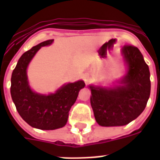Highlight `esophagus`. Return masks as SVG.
<instances>
[{
    "label": "esophagus",
    "instance_id": "obj_1",
    "mask_svg": "<svg viewBox=\"0 0 160 160\" xmlns=\"http://www.w3.org/2000/svg\"><path fill=\"white\" fill-rule=\"evenodd\" d=\"M84 80H85V82L87 84V83L90 81V76H89L88 75H84Z\"/></svg>",
    "mask_w": 160,
    "mask_h": 160
}]
</instances>
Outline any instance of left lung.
<instances>
[{"mask_svg": "<svg viewBox=\"0 0 160 160\" xmlns=\"http://www.w3.org/2000/svg\"><path fill=\"white\" fill-rule=\"evenodd\" d=\"M121 55L126 74L113 87L89 85L90 104L100 126H123L135 119L146 107L150 95V73L141 52L124 46Z\"/></svg>", "mask_w": 160, "mask_h": 160, "instance_id": "8db88e82", "label": "left lung"}]
</instances>
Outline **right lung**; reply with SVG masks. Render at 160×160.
I'll return each mask as SVG.
<instances>
[{"instance_id":"right-lung-1","label":"right lung","mask_w":160,"mask_h":160,"mask_svg":"<svg viewBox=\"0 0 160 160\" xmlns=\"http://www.w3.org/2000/svg\"><path fill=\"white\" fill-rule=\"evenodd\" d=\"M48 40L33 46L21 55L11 75V95L19 114L33 128L52 130L66 124L70 108L77 99L79 91L85 87L83 80L63 85L55 93L39 94L31 90L27 77V67L42 46H50Z\"/></svg>"}]
</instances>
